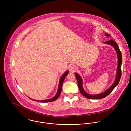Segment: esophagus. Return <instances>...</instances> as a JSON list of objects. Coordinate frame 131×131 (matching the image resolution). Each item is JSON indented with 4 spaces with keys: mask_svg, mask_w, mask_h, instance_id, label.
I'll list each match as a JSON object with an SVG mask.
<instances>
[{
    "mask_svg": "<svg viewBox=\"0 0 131 131\" xmlns=\"http://www.w3.org/2000/svg\"><path fill=\"white\" fill-rule=\"evenodd\" d=\"M71 69H72V70H73V71H74L75 70V67H72L71 68Z\"/></svg>",
    "mask_w": 131,
    "mask_h": 131,
    "instance_id": "esophagus-1",
    "label": "esophagus"
}]
</instances>
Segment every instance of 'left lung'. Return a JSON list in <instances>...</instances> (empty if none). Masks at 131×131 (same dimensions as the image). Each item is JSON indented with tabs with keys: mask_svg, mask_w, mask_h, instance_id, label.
Instances as JSON below:
<instances>
[{
	"mask_svg": "<svg viewBox=\"0 0 131 131\" xmlns=\"http://www.w3.org/2000/svg\"><path fill=\"white\" fill-rule=\"evenodd\" d=\"M105 35L107 37H110L111 36L110 34H108L107 33H105ZM105 44H107L109 45H111L114 47L115 49L116 53L117 56L118 57V65H117V73L116 75V78L114 82L112 85L105 92L99 94H95V95H91L89 94L86 93L85 90H84L83 88V80L80 77V75L77 73H75V78L77 80L78 87L79 90L83 96H84L86 98L88 99H101L105 98L106 96L108 95L112 91V90L114 89V88L118 85V83L119 82L121 76H122V70H121V67H122V53L119 50V47L117 45V43L115 42L114 40H110L107 41H106L104 42Z\"/></svg>",
	"mask_w": 131,
	"mask_h": 131,
	"instance_id": "8db88e82",
	"label": "left lung"
}]
</instances>
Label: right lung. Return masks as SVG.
Wrapping results in <instances>:
<instances>
[{
	"instance_id": "right-lung-1",
	"label": "right lung",
	"mask_w": 131,
	"mask_h": 131,
	"mask_svg": "<svg viewBox=\"0 0 131 131\" xmlns=\"http://www.w3.org/2000/svg\"><path fill=\"white\" fill-rule=\"evenodd\" d=\"M69 74V71H66L63 75H62V76L61 77L60 80H59V85H58V90L57 92L56 93V94L55 95V96H54L53 98H51V99H46V100H35L37 101H40L41 102H51V101H54L55 100H56V99L58 98V97L59 96L60 94L61 93V89H62V84H63V82L64 81V80L66 78V77ZM32 100H34L31 98H30Z\"/></svg>"
}]
</instances>
